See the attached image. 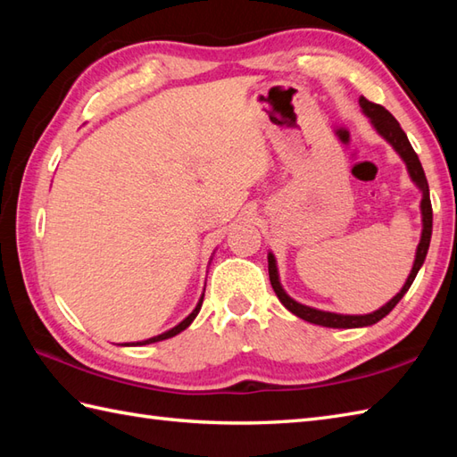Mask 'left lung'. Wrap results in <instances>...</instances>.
I'll return each instance as SVG.
<instances>
[{
  "label": "left lung",
  "mask_w": 457,
  "mask_h": 457,
  "mask_svg": "<svg viewBox=\"0 0 457 457\" xmlns=\"http://www.w3.org/2000/svg\"><path fill=\"white\" fill-rule=\"evenodd\" d=\"M359 105H361V110L365 112V115L369 120H371L373 128L378 131V135H383V137L393 145V149L401 154V159L406 162V169H409V174L412 182L416 184L422 190V202H420V210H422V237H420V244L419 249H416V259H414V265L409 278H406L404 287L401 288V293L393 296L389 303L385 306H381L378 310L371 314H365V316H345V314H334V312H324V310H316V308H310L296 303V300L290 298L283 287L278 283V270H277V263H275V257L273 253H269V278H270V285H273L275 295L278 296L280 303L285 304L287 310H290L295 316L306 320L310 324H318V326H326V328H363V326H371L377 324L378 320H383L386 314L391 312V310L399 304V300L406 295V290L411 288L412 280L416 278V273H419L426 253H428V247H430V237H432V204H430V190H428V180H426V174L422 164L419 161V154L414 153L412 145L406 137V133L401 129L399 121H396L389 110H385L383 105L369 102L367 98H359Z\"/></svg>",
  "instance_id": "1"
}]
</instances>
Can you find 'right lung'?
Listing matches in <instances>:
<instances>
[{"label":"right lung","instance_id":"1","mask_svg":"<svg viewBox=\"0 0 457 457\" xmlns=\"http://www.w3.org/2000/svg\"><path fill=\"white\" fill-rule=\"evenodd\" d=\"M202 300H204V295L200 296V300H198V304H196V308L192 310V314H188L187 318L182 320V322L179 324V326H174L172 329H169V332H164V334H161V336H154V337H149V339H145V342H137V344H123V345H147V344H154V342H162V339H169V337H172V336H177V334H180L182 329H187L190 324H192V320L198 316V312H200V308H202Z\"/></svg>","mask_w":457,"mask_h":457}]
</instances>
